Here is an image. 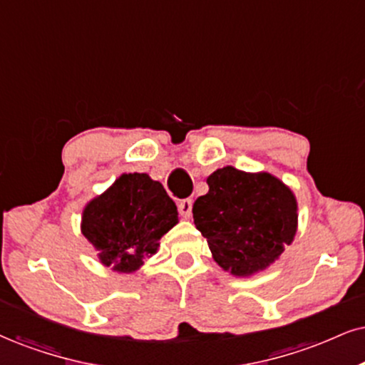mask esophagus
Instances as JSON below:
<instances>
[{"instance_id": "1", "label": "esophagus", "mask_w": 365, "mask_h": 365, "mask_svg": "<svg viewBox=\"0 0 365 365\" xmlns=\"http://www.w3.org/2000/svg\"><path fill=\"white\" fill-rule=\"evenodd\" d=\"M179 213L182 215L184 218H190L191 217V210H192V201L191 200H182L181 203L178 205Z\"/></svg>"}]
</instances>
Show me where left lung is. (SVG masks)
Listing matches in <instances>:
<instances>
[{
	"label": "left lung",
	"instance_id": "1",
	"mask_svg": "<svg viewBox=\"0 0 365 365\" xmlns=\"http://www.w3.org/2000/svg\"><path fill=\"white\" fill-rule=\"evenodd\" d=\"M210 191L192 218L225 272L252 277L276 262L298 232V201L281 179L225 165L206 178Z\"/></svg>",
	"mask_w": 365,
	"mask_h": 365
}]
</instances>
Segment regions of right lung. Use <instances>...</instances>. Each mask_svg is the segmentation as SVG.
<instances>
[{"label": "right lung", "instance_id": "add662e5", "mask_svg": "<svg viewBox=\"0 0 365 365\" xmlns=\"http://www.w3.org/2000/svg\"><path fill=\"white\" fill-rule=\"evenodd\" d=\"M178 223V206L159 181L145 173H123L84 206L81 233L105 267L132 274L157 254L160 238Z\"/></svg>", "mask_w": 365, "mask_h": 365}]
</instances>
